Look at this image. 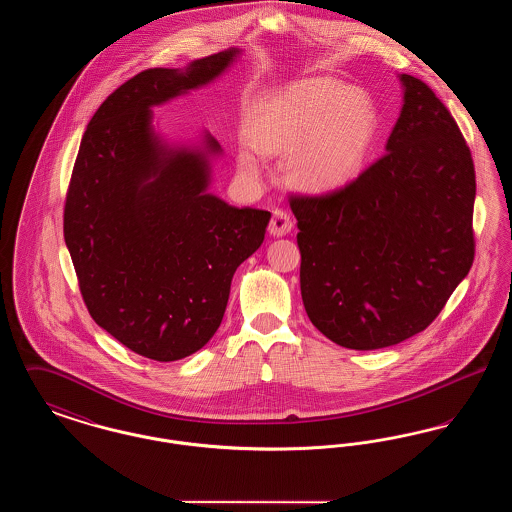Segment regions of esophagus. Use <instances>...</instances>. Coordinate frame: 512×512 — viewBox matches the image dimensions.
Masks as SVG:
<instances>
[{"instance_id":"obj_1","label":"esophagus","mask_w":512,"mask_h":512,"mask_svg":"<svg viewBox=\"0 0 512 512\" xmlns=\"http://www.w3.org/2000/svg\"><path fill=\"white\" fill-rule=\"evenodd\" d=\"M292 228L293 220L288 211H284V209H276V211L272 213V219H270V224H268V234H270V236L282 238V236L290 234V232H292Z\"/></svg>"}]
</instances>
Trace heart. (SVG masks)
<instances>
[{"mask_svg":"<svg viewBox=\"0 0 512 512\" xmlns=\"http://www.w3.org/2000/svg\"><path fill=\"white\" fill-rule=\"evenodd\" d=\"M376 128V107L366 92L317 76L268 94L251 113L247 138L263 155H288L293 182L322 194L340 190L363 171ZM252 150L240 151L238 165L255 176L261 165Z\"/></svg>","mask_w":512,"mask_h":512,"instance_id":"heart-1","label":"heart"}]
</instances>
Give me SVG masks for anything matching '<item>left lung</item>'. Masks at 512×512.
<instances>
[{
    "instance_id": "left-lung-1",
    "label": "left lung",
    "mask_w": 512,
    "mask_h": 512,
    "mask_svg": "<svg viewBox=\"0 0 512 512\" xmlns=\"http://www.w3.org/2000/svg\"><path fill=\"white\" fill-rule=\"evenodd\" d=\"M399 80L386 155L338 192L290 201L305 311L328 340L357 351L422 332L474 261L470 149L422 80Z\"/></svg>"
}]
</instances>
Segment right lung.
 <instances>
[{
  "label": "right lung",
  "instance_id": "obj_1",
  "mask_svg": "<svg viewBox=\"0 0 512 512\" xmlns=\"http://www.w3.org/2000/svg\"><path fill=\"white\" fill-rule=\"evenodd\" d=\"M242 55L136 74L88 124L65 203V244L92 318L134 353L171 363L215 336L236 268L265 240L270 213L211 194L219 142H171L153 107L209 86Z\"/></svg>",
  "mask_w": 512,
  "mask_h": 512
}]
</instances>
